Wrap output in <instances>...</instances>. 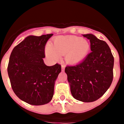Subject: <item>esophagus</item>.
<instances>
[{"label":"esophagus","instance_id":"1","mask_svg":"<svg viewBox=\"0 0 124 124\" xmlns=\"http://www.w3.org/2000/svg\"><path fill=\"white\" fill-rule=\"evenodd\" d=\"M64 68H65V65H64V64H62V65H61V69H62V70H64Z\"/></svg>","mask_w":124,"mask_h":124}]
</instances>
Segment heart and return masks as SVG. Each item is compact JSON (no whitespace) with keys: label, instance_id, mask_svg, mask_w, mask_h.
<instances>
[{"label":"heart","instance_id":"heart-1","mask_svg":"<svg viewBox=\"0 0 124 124\" xmlns=\"http://www.w3.org/2000/svg\"><path fill=\"white\" fill-rule=\"evenodd\" d=\"M90 49L88 41L76 36H58L53 40V45L46 46V54L53 59H58L65 54L67 62L71 64L81 61L87 56Z\"/></svg>","mask_w":124,"mask_h":124}]
</instances>
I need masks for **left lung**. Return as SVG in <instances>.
Instances as JSON below:
<instances>
[{"instance_id": "1", "label": "left lung", "mask_w": 124, "mask_h": 124, "mask_svg": "<svg viewBox=\"0 0 124 124\" xmlns=\"http://www.w3.org/2000/svg\"><path fill=\"white\" fill-rule=\"evenodd\" d=\"M83 37L90 41L91 52L80 63L66 66L65 73L74 99L91 102L102 96L111 85L114 59L106 41L92 34Z\"/></svg>"}]
</instances>
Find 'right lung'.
<instances>
[{
    "instance_id": "obj_1",
    "label": "right lung",
    "mask_w": 124,
    "mask_h": 124,
    "mask_svg": "<svg viewBox=\"0 0 124 124\" xmlns=\"http://www.w3.org/2000/svg\"><path fill=\"white\" fill-rule=\"evenodd\" d=\"M53 34L29 36L14 47L7 71L16 96L29 104L40 106L51 101L61 66H48L43 62L45 47Z\"/></svg>"
}]
</instances>
